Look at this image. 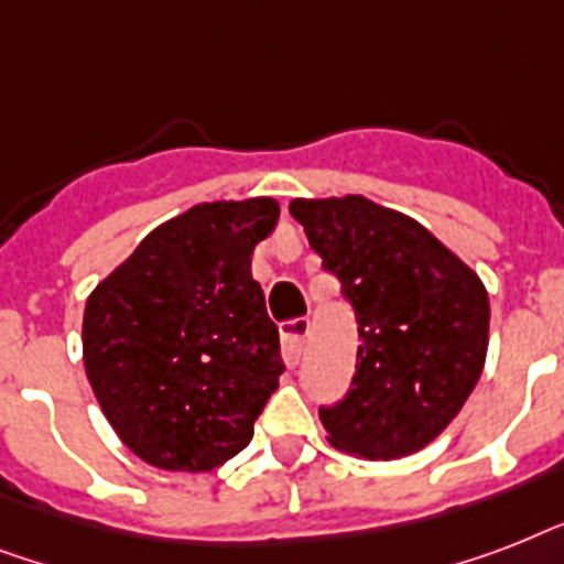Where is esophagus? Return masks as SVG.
Returning <instances> with one entry per match:
<instances>
[{
    "label": "esophagus",
    "mask_w": 564,
    "mask_h": 564,
    "mask_svg": "<svg viewBox=\"0 0 564 564\" xmlns=\"http://www.w3.org/2000/svg\"><path fill=\"white\" fill-rule=\"evenodd\" d=\"M310 336V318H292L281 325V354L286 366H299Z\"/></svg>",
    "instance_id": "34e87169"
}]
</instances>
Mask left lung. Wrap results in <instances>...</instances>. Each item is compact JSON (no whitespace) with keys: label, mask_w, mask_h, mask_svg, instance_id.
<instances>
[{"label":"left lung","mask_w":564,"mask_h":564,"mask_svg":"<svg viewBox=\"0 0 564 564\" xmlns=\"http://www.w3.org/2000/svg\"><path fill=\"white\" fill-rule=\"evenodd\" d=\"M310 248L357 313L351 389L318 419L327 442L362 459L427 447L463 410L489 351L480 274L406 213L343 198H292Z\"/></svg>","instance_id":"left-lung-1"}]
</instances>
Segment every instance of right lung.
<instances>
[{
    "label": "right lung",
    "mask_w": 564,
    "mask_h": 564,
    "mask_svg": "<svg viewBox=\"0 0 564 564\" xmlns=\"http://www.w3.org/2000/svg\"><path fill=\"white\" fill-rule=\"evenodd\" d=\"M278 216L269 195L195 204L87 295L84 371L143 463L202 474L254 436L283 362L251 254Z\"/></svg>",
    "instance_id": "1"
}]
</instances>
